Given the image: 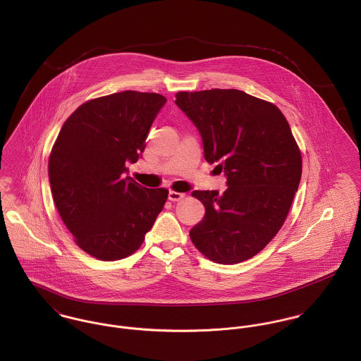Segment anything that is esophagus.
<instances>
[{
  "label": "esophagus",
  "instance_id": "34e87169",
  "mask_svg": "<svg viewBox=\"0 0 361 361\" xmlns=\"http://www.w3.org/2000/svg\"><path fill=\"white\" fill-rule=\"evenodd\" d=\"M185 195L181 192H176V191H169V200L171 202H177V200H183Z\"/></svg>",
  "mask_w": 361,
  "mask_h": 361
}]
</instances>
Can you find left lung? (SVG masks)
Masks as SVG:
<instances>
[{
  "instance_id": "obj_1",
  "label": "left lung",
  "mask_w": 361,
  "mask_h": 361,
  "mask_svg": "<svg viewBox=\"0 0 361 361\" xmlns=\"http://www.w3.org/2000/svg\"><path fill=\"white\" fill-rule=\"evenodd\" d=\"M195 124L204 159L227 177V190L194 191L206 212L190 231L210 260L253 257L280 231L302 177V155L280 109L240 90L176 94Z\"/></svg>"
}]
</instances>
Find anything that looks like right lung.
I'll use <instances>...</instances> for the list:
<instances>
[{"instance_id":"right-lung-1","label":"right lung","mask_w":361,"mask_h":361,"mask_svg":"<svg viewBox=\"0 0 361 361\" xmlns=\"http://www.w3.org/2000/svg\"><path fill=\"white\" fill-rule=\"evenodd\" d=\"M166 101L138 91L91 99L63 123L54 144L48 163L52 198L76 243L99 260L134 253L167 200V190L124 177L126 163L142 157Z\"/></svg>"}]
</instances>
